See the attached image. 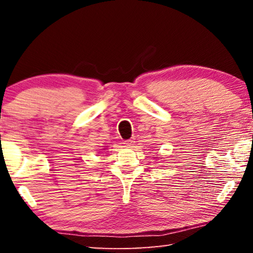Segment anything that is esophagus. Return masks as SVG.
<instances>
[{
  "label": "esophagus",
  "instance_id": "obj_1",
  "mask_svg": "<svg viewBox=\"0 0 253 253\" xmlns=\"http://www.w3.org/2000/svg\"><path fill=\"white\" fill-rule=\"evenodd\" d=\"M134 143L135 142L132 139H128V140H125V142H124V145H125L126 147H131V145Z\"/></svg>",
  "mask_w": 253,
  "mask_h": 253
}]
</instances>
